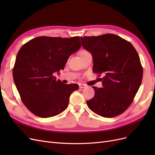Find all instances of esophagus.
Wrapping results in <instances>:
<instances>
[{
	"label": "esophagus",
	"mask_w": 155,
	"mask_h": 155,
	"mask_svg": "<svg viewBox=\"0 0 155 155\" xmlns=\"http://www.w3.org/2000/svg\"><path fill=\"white\" fill-rule=\"evenodd\" d=\"M87 85H85V84H83V83H80L79 84V88H86Z\"/></svg>",
	"instance_id": "obj_1"
}]
</instances>
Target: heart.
I'll return each instance as SVG.
<instances>
[{
  "label": "heart",
  "instance_id": "1",
  "mask_svg": "<svg viewBox=\"0 0 155 155\" xmlns=\"http://www.w3.org/2000/svg\"><path fill=\"white\" fill-rule=\"evenodd\" d=\"M86 52H87L86 50H81V51H79V55H80V57H81V56L83 54H85V53H86Z\"/></svg>",
  "mask_w": 155,
  "mask_h": 155
}]
</instances>
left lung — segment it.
I'll use <instances>...</instances> for the list:
<instances>
[{"label":"left lung","mask_w":155,"mask_h":155,"mask_svg":"<svg viewBox=\"0 0 155 155\" xmlns=\"http://www.w3.org/2000/svg\"><path fill=\"white\" fill-rule=\"evenodd\" d=\"M83 47L93 59V71L104 73L102 87L87 104L94 113L113 118L127 109L141 85L143 70L139 55L129 41L114 34L81 37Z\"/></svg>","instance_id":"8db88e82"}]
</instances>
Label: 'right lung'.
<instances>
[{
	"label": "right lung",
	"instance_id": "obj_1",
	"mask_svg": "<svg viewBox=\"0 0 155 155\" xmlns=\"http://www.w3.org/2000/svg\"><path fill=\"white\" fill-rule=\"evenodd\" d=\"M81 46L80 37H37L23 45L16 56L13 77L23 104L41 118L60 114L68 107L78 84H64L54 74Z\"/></svg>",
	"mask_w": 155,
	"mask_h": 155
}]
</instances>
